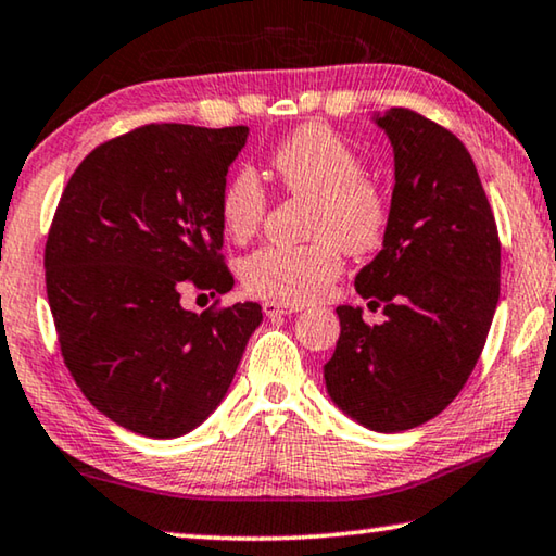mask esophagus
<instances>
[{"label": "esophagus", "instance_id": "esophagus-1", "mask_svg": "<svg viewBox=\"0 0 556 556\" xmlns=\"http://www.w3.org/2000/svg\"><path fill=\"white\" fill-rule=\"evenodd\" d=\"M264 316L275 319V316H287V314H296L302 312V306H292V304H279V302H264L262 304Z\"/></svg>", "mask_w": 556, "mask_h": 556}]
</instances>
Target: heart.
<instances>
[{
  "label": "heart",
  "instance_id": "heart-1",
  "mask_svg": "<svg viewBox=\"0 0 556 556\" xmlns=\"http://www.w3.org/2000/svg\"><path fill=\"white\" fill-rule=\"evenodd\" d=\"M271 170L292 195L314 198L306 225L312 242L269 244L242 262V285L254 296L279 304H306L329 292L341 275V248L368 254L381 247L389 205L374 182L364 180V163L329 126L309 123L271 151ZM267 213V192L250 170L235 173L219 195V217L235 242L252 240Z\"/></svg>",
  "mask_w": 556,
  "mask_h": 556
}]
</instances>
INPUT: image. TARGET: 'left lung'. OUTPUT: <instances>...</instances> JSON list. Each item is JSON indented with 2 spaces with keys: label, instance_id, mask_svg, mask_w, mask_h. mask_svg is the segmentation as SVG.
Masks as SVG:
<instances>
[{
  "label": "left lung",
  "instance_id": "obj_1",
  "mask_svg": "<svg viewBox=\"0 0 556 556\" xmlns=\"http://www.w3.org/2000/svg\"><path fill=\"white\" fill-rule=\"evenodd\" d=\"M374 121L393 146L395 185L383 250L354 285L386 321L368 326L358 306H339L324 381L349 418L401 433L447 408L478 364L500 299V237L451 130L408 109Z\"/></svg>",
  "mask_w": 556,
  "mask_h": 556
}]
</instances>
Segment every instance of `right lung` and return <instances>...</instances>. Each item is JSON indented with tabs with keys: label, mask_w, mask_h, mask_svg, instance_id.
Wrapping results in <instances>:
<instances>
[{
	"label": "right lung",
	"mask_w": 556,
	"mask_h": 556,
	"mask_svg": "<svg viewBox=\"0 0 556 556\" xmlns=\"http://www.w3.org/2000/svg\"><path fill=\"white\" fill-rule=\"evenodd\" d=\"M247 126L151 123L101 143L68 180L43 267L61 356L96 410L146 438L198 428L230 389L257 302L182 309L188 285L230 292L219 195Z\"/></svg>",
	"instance_id": "right-lung-1"
}]
</instances>
